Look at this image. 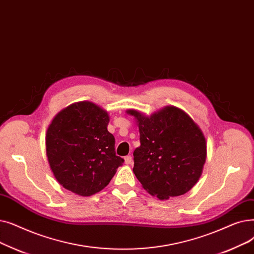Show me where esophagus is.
<instances>
[{
    "label": "esophagus",
    "mask_w": 254,
    "mask_h": 254,
    "mask_svg": "<svg viewBox=\"0 0 254 254\" xmlns=\"http://www.w3.org/2000/svg\"><path fill=\"white\" fill-rule=\"evenodd\" d=\"M124 160H125V164H131L132 163V157L130 155H128V156L125 157Z\"/></svg>",
    "instance_id": "34e87169"
}]
</instances>
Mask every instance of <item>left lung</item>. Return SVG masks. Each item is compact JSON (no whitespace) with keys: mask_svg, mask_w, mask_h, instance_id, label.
I'll return each mask as SVG.
<instances>
[{"mask_svg":"<svg viewBox=\"0 0 254 254\" xmlns=\"http://www.w3.org/2000/svg\"><path fill=\"white\" fill-rule=\"evenodd\" d=\"M140 147L133 152V173L142 188L164 200L183 195L199 180L207 141L199 126L181 108L166 105L151 116L135 111Z\"/></svg>","mask_w":254,"mask_h":254,"instance_id":"8db88e82","label":"left lung"}]
</instances>
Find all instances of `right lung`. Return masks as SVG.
Segmentation results:
<instances>
[{
	"instance_id": "1",
	"label": "right lung",
	"mask_w": 254,
	"mask_h": 254,
	"mask_svg": "<svg viewBox=\"0 0 254 254\" xmlns=\"http://www.w3.org/2000/svg\"><path fill=\"white\" fill-rule=\"evenodd\" d=\"M110 116L94 102L72 103L47 127L48 164L58 183L80 196L108 185L124 160L116 155L115 137L107 130Z\"/></svg>"
}]
</instances>
